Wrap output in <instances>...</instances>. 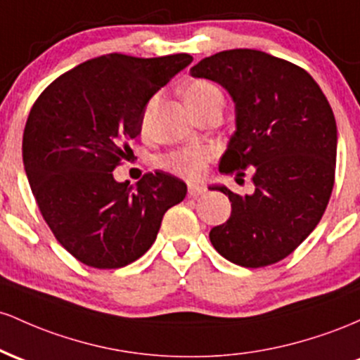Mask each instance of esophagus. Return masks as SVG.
<instances>
[{
  "mask_svg": "<svg viewBox=\"0 0 360 360\" xmlns=\"http://www.w3.org/2000/svg\"><path fill=\"white\" fill-rule=\"evenodd\" d=\"M205 192V185L202 184H188V197H197L200 195V193Z\"/></svg>",
  "mask_w": 360,
  "mask_h": 360,
  "instance_id": "1",
  "label": "esophagus"
}]
</instances>
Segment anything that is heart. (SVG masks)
I'll use <instances>...</instances> for the list:
<instances>
[{
    "instance_id": "heart-1",
    "label": "heart",
    "mask_w": 360,
    "mask_h": 360,
    "mask_svg": "<svg viewBox=\"0 0 360 360\" xmlns=\"http://www.w3.org/2000/svg\"><path fill=\"white\" fill-rule=\"evenodd\" d=\"M184 98L185 103L188 105V108L197 114V112L205 110V108L211 107H221L223 108L224 96L223 91L211 82H205V79H193L188 84H185L184 88ZM156 98H153L151 102L146 105V110L143 115V124L146 126L149 115H151L153 108H155ZM211 158V151L204 146H192V148H184L176 149V151L169 153L163 158V167L168 172L176 173V175L188 176V179H197L204 172L205 163Z\"/></svg>"
}]
</instances>
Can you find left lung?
Instances as JSON below:
<instances>
[{
    "label": "left lung",
    "instance_id": "1",
    "mask_svg": "<svg viewBox=\"0 0 360 360\" xmlns=\"http://www.w3.org/2000/svg\"><path fill=\"white\" fill-rule=\"evenodd\" d=\"M193 78L219 83L234 102L236 131L219 172L253 173L255 191L231 202V216L209 233L217 253L241 267H267L300 246L320 223L333 191L337 122L318 83L302 68L255 49L202 59Z\"/></svg>",
    "mask_w": 360,
    "mask_h": 360
}]
</instances>
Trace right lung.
I'll list each match as a JSON object with an SVG mask.
<instances>
[{
    "mask_svg": "<svg viewBox=\"0 0 360 360\" xmlns=\"http://www.w3.org/2000/svg\"><path fill=\"white\" fill-rule=\"evenodd\" d=\"M192 60L100 56L59 76L32 107L22 144L28 184L56 240L88 267L143 257L165 212L187 195L169 173H146L132 187L112 172L141 134L149 98Z\"/></svg>",
    "mask_w": 360,
    "mask_h": 360,
    "instance_id": "add662e5",
    "label": "right lung"
}]
</instances>
